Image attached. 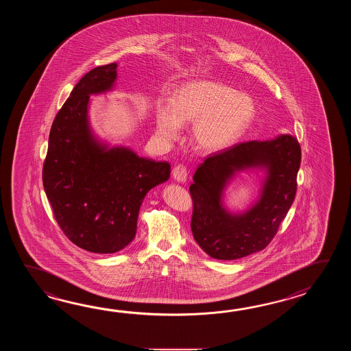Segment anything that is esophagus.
<instances>
[{
  "label": "esophagus",
  "mask_w": 351,
  "mask_h": 351,
  "mask_svg": "<svg viewBox=\"0 0 351 351\" xmlns=\"http://www.w3.org/2000/svg\"><path fill=\"white\" fill-rule=\"evenodd\" d=\"M172 173L173 177H174V179H176L177 182H180V183H184V182H186V177H188V171H186V165H176V167L173 168Z\"/></svg>",
  "instance_id": "obj_1"
}]
</instances>
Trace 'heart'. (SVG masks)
Returning <instances> with one entry per match:
<instances>
[{"label":"heart","instance_id":"heart-1","mask_svg":"<svg viewBox=\"0 0 351 351\" xmlns=\"http://www.w3.org/2000/svg\"><path fill=\"white\" fill-rule=\"evenodd\" d=\"M256 114L251 97L221 82L193 80L180 85L171 105L159 103L157 133L165 141H174L180 125L193 123L192 138L206 152H218L231 145Z\"/></svg>","mask_w":351,"mask_h":351}]
</instances>
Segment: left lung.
<instances>
[{"instance_id": "obj_1", "label": "left lung", "mask_w": 351, "mask_h": 351, "mask_svg": "<svg viewBox=\"0 0 351 351\" xmlns=\"http://www.w3.org/2000/svg\"><path fill=\"white\" fill-rule=\"evenodd\" d=\"M300 163V144L289 134L265 142L239 143L206 158L189 186L195 242L212 258L223 261L266 248L295 199ZM247 167L267 169L262 197L245 214L232 215L221 204L223 186L236 171Z\"/></svg>"}]
</instances>
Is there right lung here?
<instances>
[{"instance_id": "right-lung-1", "label": "right lung", "mask_w": 351, "mask_h": 351, "mask_svg": "<svg viewBox=\"0 0 351 351\" xmlns=\"http://www.w3.org/2000/svg\"><path fill=\"white\" fill-rule=\"evenodd\" d=\"M115 79L112 62L93 69L75 85L53 119L43 168L61 231L94 254H114L133 241L145 194L171 176L169 163L138 157L124 147L109 149L91 134L90 95L112 89Z\"/></svg>"}]
</instances>
